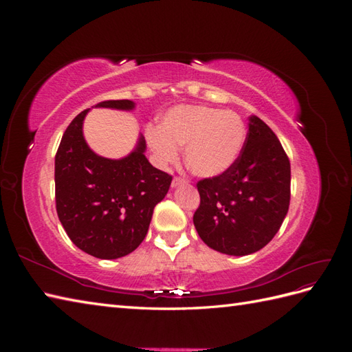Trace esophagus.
<instances>
[{
  "instance_id": "esophagus-1",
  "label": "esophagus",
  "mask_w": 352,
  "mask_h": 352,
  "mask_svg": "<svg viewBox=\"0 0 352 352\" xmlns=\"http://www.w3.org/2000/svg\"><path fill=\"white\" fill-rule=\"evenodd\" d=\"M185 184H186L185 179H182V177H175V179L172 180V188L182 186V185H185Z\"/></svg>"
}]
</instances>
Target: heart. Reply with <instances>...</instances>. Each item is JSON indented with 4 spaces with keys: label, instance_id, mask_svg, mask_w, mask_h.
Returning <instances> with one entry per match:
<instances>
[{
    "label": "heart",
    "instance_id": "b5f03b06",
    "mask_svg": "<svg viewBox=\"0 0 352 352\" xmlns=\"http://www.w3.org/2000/svg\"><path fill=\"white\" fill-rule=\"evenodd\" d=\"M146 141L162 164L177 160L185 146V163L195 176L217 177L236 163L245 142V126L235 113L204 105H176L157 127L146 131Z\"/></svg>",
    "mask_w": 352,
    "mask_h": 352
}]
</instances>
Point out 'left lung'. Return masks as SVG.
Returning <instances> with one entry per match:
<instances>
[{"label": "left lung", "mask_w": 352, "mask_h": 352, "mask_svg": "<svg viewBox=\"0 0 352 352\" xmlns=\"http://www.w3.org/2000/svg\"><path fill=\"white\" fill-rule=\"evenodd\" d=\"M236 163L226 173L198 182L194 214L199 238L228 255H250L265 247L287 214L291 164L282 144L257 116Z\"/></svg>", "instance_id": "8db88e82"}]
</instances>
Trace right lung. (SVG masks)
<instances>
[{"mask_svg": "<svg viewBox=\"0 0 352 352\" xmlns=\"http://www.w3.org/2000/svg\"><path fill=\"white\" fill-rule=\"evenodd\" d=\"M94 107L132 111L135 102L116 100ZM89 111L74 117L61 138L56 155L57 214L79 250L101 260H116L140 247L172 176L148 162L142 133L122 158L94 153L83 136Z\"/></svg>", "mask_w": 352, "mask_h": 352, "instance_id": "obj_1", "label": "right lung"}]
</instances>
